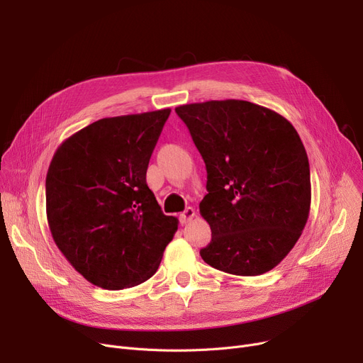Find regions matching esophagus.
<instances>
[{"mask_svg": "<svg viewBox=\"0 0 363 363\" xmlns=\"http://www.w3.org/2000/svg\"><path fill=\"white\" fill-rule=\"evenodd\" d=\"M194 218H196V211H194V208L193 207H186L185 211L181 213L179 220H181L182 225H185L188 222H191Z\"/></svg>", "mask_w": 363, "mask_h": 363, "instance_id": "esophagus-1", "label": "esophagus"}]
</instances>
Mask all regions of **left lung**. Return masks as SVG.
<instances>
[{
    "mask_svg": "<svg viewBox=\"0 0 363 363\" xmlns=\"http://www.w3.org/2000/svg\"><path fill=\"white\" fill-rule=\"evenodd\" d=\"M207 170L200 213L212 230L201 259L226 274L274 269L301 235L311 211V169L294 126L242 100L175 108Z\"/></svg>",
    "mask_w": 363,
    "mask_h": 363,
    "instance_id": "8db88e82",
    "label": "left lung"
}]
</instances>
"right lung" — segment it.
<instances>
[{"instance_id":"add662e5","label":"right lung","mask_w":363,"mask_h":363,"mask_svg":"<svg viewBox=\"0 0 363 363\" xmlns=\"http://www.w3.org/2000/svg\"><path fill=\"white\" fill-rule=\"evenodd\" d=\"M170 108L100 119L57 151L45 179L54 242L86 281L138 285L159 269L178 219L162 212L147 167Z\"/></svg>"}]
</instances>
